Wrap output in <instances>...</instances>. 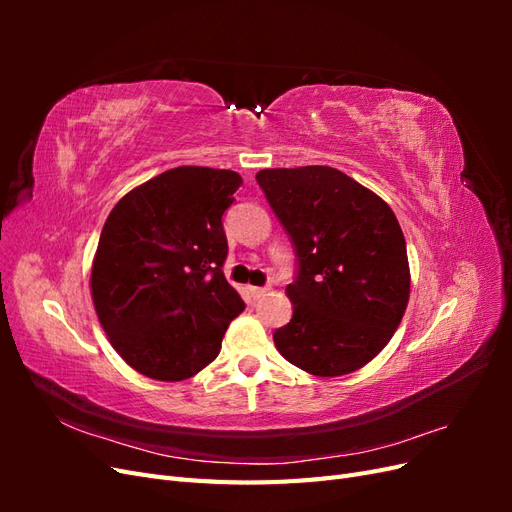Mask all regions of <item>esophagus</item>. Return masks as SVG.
Segmentation results:
<instances>
[{"label": "esophagus", "mask_w": 512, "mask_h": 512, "mask_svg": "<svg viewBox=\"0 0 512 512\" xmlns=\"http://www.w3.org/2000/svg\"><path fill=\"white\" fill-rule=\"evenodd\" d=\"M247 292H250V297H252V299H260V297H265V294H267V288L250 286V288H247Z\"/></svg>", "instance_id": "obj_1"}]
</instances>
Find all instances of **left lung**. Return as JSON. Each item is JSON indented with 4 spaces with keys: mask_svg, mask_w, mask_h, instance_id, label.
Masks as SVG:
<instances>
[{
    "mask_svg": "<svg viewBox=\"0 0 512 512\" xmlns=\"http://www.w3.org/2000/svg\"><path fill=\"white\" fill-rule=\"evenodd\" d=\"M299 258L286 286L292 318L273 333L312 376H346L391 342L410 299L406 239L393 209L331 166L256 173Z\"/></svg>",
    "mask_w": 512,
    "mask_h": 512,
    "instance_id": "left-lung-1",
    "label": "left lung"
}]
</instances>
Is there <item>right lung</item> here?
<instances>
[{"mask_svg":"<svg viewBox=\"0 0 512 512\" xmlns=\"http://www.w3.org/2000/svg\"><path fill=\"white\" fill-rule=\"evenodd\" d=\"M241 183L235 170L177 166L128 192L106 218L91 299L108 342L138 374L196 376L245 309L222 271V215Z\"/></svg>","mask_w":512,"mask_h":512,"instance_id":"1","label":"right lung"}]
</instances>
